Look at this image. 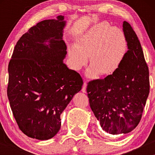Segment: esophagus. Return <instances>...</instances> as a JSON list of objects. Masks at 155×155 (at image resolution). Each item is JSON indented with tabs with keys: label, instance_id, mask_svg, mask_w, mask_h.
Returning a JSON list of instances; mask_svg holds the SVG:
<instances>
[{
	"label": "esophagus",
	"instance_id": "obj_1",
	"mask_svg": "<svg viewBox=\"0 0 155 155\" xmlns=\"http://www.w3.org/2000/svg\"><path fill=\"white\" fill-rule=\"evenodd\" d=\"M86 87H87V83L86 82H85L83 83V87H82V91L84 93L86 92Z\"/></svg>",
	"mask_w": 155,
	"mask_h": 155
}]
</instances>
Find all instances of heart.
Returning <instances> with one entry per match:
<instances>
[{
	"label": "heart",
	"instance_id": "heart-1",
	"mask_svg": "<svg viewBox=\"0 0 155 155\" xmlns=\"http://www.w3.org/2000/svg\"><path fill=\"white\" fill-rule=\"evenodd\" d=\"M127 48L123 31L111 27L109 23L96 24L77 39L76 45L68 48V56L72 68L79 70L90 57L91 66L87 70L89 78H96L98 73L109 75L121 64Z\"/></svg>",
	"mask_w": 155,
	"mask_h": 155
}]
</instances>
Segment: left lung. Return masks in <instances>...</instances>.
<instances>
[{
    "mask_svg": "<svg viewBox=\"0 0 155 155\" xmlns=\"http://www.w3.org/2000/svg\"><path fill=\"white\" fill-rule=\"evenodd\" d=\"M123 32L128 51L119 68L103 79L90 81V105L101 127L111 135L127 134L140 123L150 92L149 70L141 44L127 21Z\"/></svg>",
    "mask_w": 155,
    "mask_h": 155,
    "instance_id": "8db88e82",
    "label": "left lung"
}]
</instances>
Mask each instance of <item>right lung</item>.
Masks as SVG:
<instances>
[{"instance_id":"right-lung-1","label":"right lung","mask_w":155,"mask_h":155,"mask_svg":"<svg viewBox=\"0 0 155 155\" xmlns=\"http://www.w3.org/2000/svg\"><path fill=\"white\" fill-rule=\"evenodd\" d=\"M64 19L59 15L31 27L18 41L8 65L13 115L24 134L39 140L58 133L60 115L83 83L81 75L63 63L67 54Z\"/></svg>"}]
</instances>
